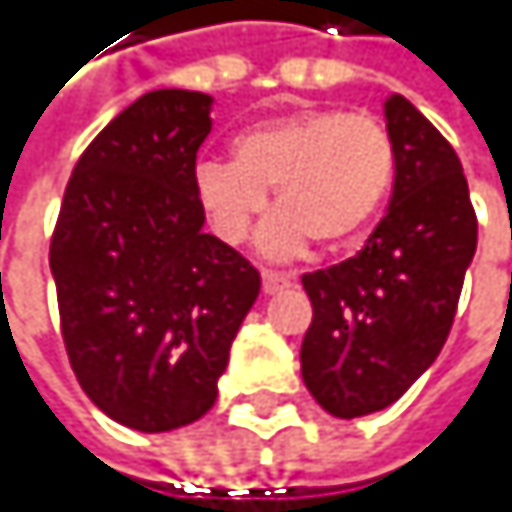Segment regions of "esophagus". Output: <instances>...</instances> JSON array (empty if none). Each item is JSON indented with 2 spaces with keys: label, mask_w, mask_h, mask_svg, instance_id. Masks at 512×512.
Instances as JSON below:
<instances>
[{
  "label": "esophagus",
  "mask_w": 512,
  "mask_h": 512,
  "mask_svg": "<svg viewBox=\"0 0 512 512\" xmlns=\"http://www.w3.org/2000/svg\"><path fill=\"white\" fill-rule=\"evenodd\" d=\"M288 285H291V276L264 270V294H276V291H282V288H288Z\"/></svg>",
  "instance_id": "34e87169"
}]
</instances>
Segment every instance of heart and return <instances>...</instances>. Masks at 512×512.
<instances>
[{"label": "heart", "instance_id": "1", "mask_svg": "<svg viewBox=\"0 0 512 512\" xmlns=\"http://www.w3.org/2000/svg\"><path fill=\"white\" fill-rule=\"evenodd\" d=\"M396 174L387 125L368 113L304 110L236 134L233 162L208 159L193 190L214 236L239 245L276 199L282 208L258 236L267 258L301 254L310 239L325 248L356 242L384 208Z\"/></svg>", "mask_w": 512, "mask_h": 512}]
</instances>
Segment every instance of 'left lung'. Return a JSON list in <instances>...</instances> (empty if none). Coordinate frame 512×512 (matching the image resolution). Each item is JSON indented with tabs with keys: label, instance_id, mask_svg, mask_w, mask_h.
I'll return each instance as SVG.
<instances>
[{
	"label": "left lung",
	"instance_id": "8db88e82",
	"mask_svg": "<svg viewBox=\"0 0 512 512\" xmlns=\"http://www.w3.org/2000/svg\"><path fill=\"white\" fill-rule=\"evenodd\" d=\"M384 119L396 147L387 214L356 258L304 276L301 375L344 421L393 405L436 362L476 254L458 153L402 94L384 101Z\"/></svg>",
	"mask_w": 512,
	"mask_h": 512
}]
</instances>
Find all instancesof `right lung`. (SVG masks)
Returning <instances> with one entry per match:
<instances>
[{"mask_svg": "<svg viewBox=\"0 0 512 512\" xmlns=\"http://www.w3.org/2000/svg\"><path fill=\"white\" fill-rule=\"evenodd\" d=\"M214 97L159 88L73 168L51 236L61 334L85 396L122 427L165 433L218 399L261 273L205 233L196 153Z\"/></svg>", "mask_w": 512, "mask_h": 512, "instance_id": "right-lung-1", "label": "right lung"}]
</instances>
